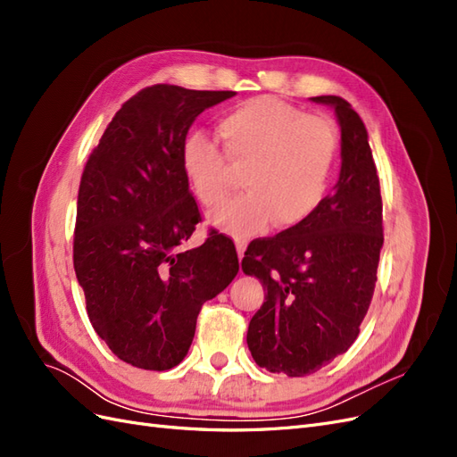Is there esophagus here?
Wrapping results in <instances>:
<instances>
[{"mask_svg": "<svg viewBox=\"0 0 457 457\" xmlns=\"http://www.w3.org/2000/svg\"><path fill=\"white\" fill-rule=\"evenodd\" d=\"M237 252H238V259L242 261L244 252H245V242L244 240H237Z\"/></svg>", "mask_w": 457, "mask_h": 457, "instance_id": "obj_1", "label": "esophagus"}]
</instances>
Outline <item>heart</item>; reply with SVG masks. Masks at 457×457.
Instances as JSON below:
<instances>
[{
	"mask_svg": "<svg viewBox=\"0 0 457 457\" xmlns=\"http://www.w3.org/2000/svg\"><path fill=\"white\" fill-rule=\"evenodd\" d=\"M223 148L202 131L181 145L187 183L204 205H217L228 192V162L247 163L242 195L227 200L210 223L250 238L270 220L295 227L322 205L337 160V131L328 118L309 116L270 95L228 110L219 120ZM228 156L225 157L224 154Z\"/></svg>",
	"mask_w": 457,
	"mask_h": 457,
	"instance_id": "heart-1",
	"label": "heart"
}]
</instances>
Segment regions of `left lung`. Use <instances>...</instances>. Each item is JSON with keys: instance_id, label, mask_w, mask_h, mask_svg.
Instances as JSON below:
<instances>
[{"instance_id": "8db88e82", "label": "left lung", "mask_w": 457, "mask_h": 457, "mask_svg": "<svg viewBox=\"0 0 457 457\" xmlns=\"http://www.w3.org/2000/svg\"><path fill=\"white\" fill-rule=\"evenodd\" d=\"M311 101L336 110L339 181L307 220L253 240L242 259V270L267 289L247 328V347L257 366L289 378L314 373L354 343L383 245L379 177L364 121L341 96Z\"/></svg>"}]
</instances>
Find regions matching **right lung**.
Returning a JSON list of instances; mask_svg holds the SVG:
<instances>
[{"label": "right lung", "instance_id": "add662e5", "mask_svg": "<svg viewBox=\"0 0 457 457\" xmlns=\"http://www.w3.org/2000/svg\"><path fill=\"white\" fill-rule=\"evenodd\" d=\"M234 91L145 87L108 123L78 192L74 270L87 316L120 361L171 370L187 356L205 301L238 274L232 240L202 220L181 168V145L205 108Z\"/></svg>", "mask_w": 457, "mask_h": 457}]
</instances>
